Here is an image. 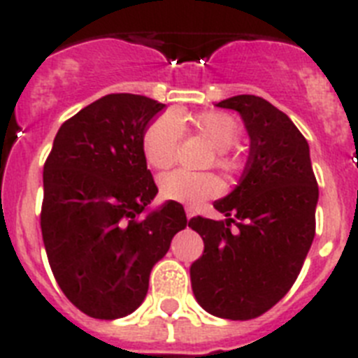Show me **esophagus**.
<instances>
[{"mask_svg":"<svg viewBox=\"0 0 358 358\" xmlns=\"http://www.w3.org/2000/svg\"><path fill=\"white\" fill-rule=\"evenodd\" d=\"M185 214H187V220L196 216V209H192V207H185Z\"/></svg>","mask_w":358,"mask_h":358,"instance_id":"1","label":"esophagus"}]
</instances>
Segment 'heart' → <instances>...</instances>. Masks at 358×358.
<instances>
[{"instance_id": "obj_1", "label": "heart", "mask_w": 358, "mask_h": 358, "mask_svg": "<svg viewBox=\"0 0 358 358\" xmlns=\"http://www.w3.org/2000/svg\"><path fill=\"white\" fill-rule=\"evenodd\" d=\"M191 124L200 135L214 145L213 155L205 167H217L225 175H236L241 169V160L231 149L239 135L238 120L222 111H201L192 117L162 113L148 124L142 133V155L155 171L169 169L176 160V149L182 141L183 127ZM222 192V183L213 173H189L175 171L160 180V196L167 201L200 207Z\"/></svg>"}]
</instances>
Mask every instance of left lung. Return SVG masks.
<instances>
[{
  "mask_svg": "<svg viewBox=\"0 0 358 358\" xmlns=\"http://www.w3.org/2000/svg\"><path fill=\"white\" fill-rule=\"evenodd\" d=\"M216 106L241 115L250 155L234 191L214 203L225 220L189 222L203 239L191 285L203 310L248 321L279 303L299 275L315 236L319 187L308 142L288 115L256 95Z\"/></svg>",
  "mask_w": 358,
  "mask_h": 358,
  "instance_id": "8db88e82",
  "label": "left lung"
}]
</instances>
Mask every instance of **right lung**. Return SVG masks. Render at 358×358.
I'll return each instance as SVG.
<instances>
[{
    "label": "right lung",
    "instance_id": "right-lung-1",
    "mask_svg": "<svg viewBox=\"0 0 358 358\" xmlns=\"http://www.w3.org/2000/svg\"><path fill=\"white\" fill-rule=\"evenodd\" d=\"M133 93H111L59 127L43 169L41 232L54 278L93 319L135 312L149 273L185 229L180 203L142 216L158 187L142 155V133L164 110Z\"/></svg>",
    "mask_w": 358,
    "mask_h": 358
}]
</instances>
